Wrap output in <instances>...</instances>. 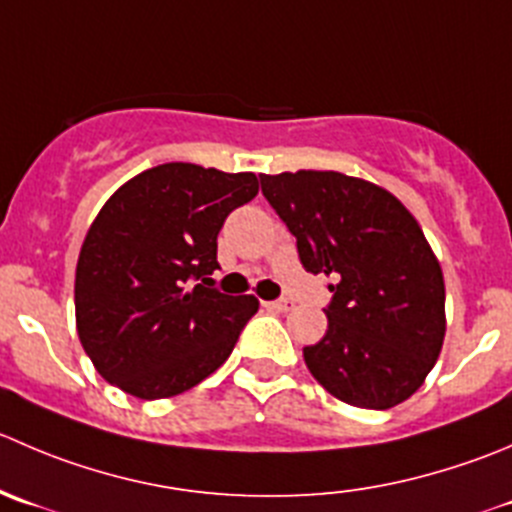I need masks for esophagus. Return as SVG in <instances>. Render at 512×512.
Listing matches in <instances>:
<instances>
[{"instance_id": "1", "label": "esophagus", "mask_w": 512, "mask_h": 512, "mask_svg": "<svg viewBox=\"0 0 512 512\" xmlns=\"http://www.w3.org/2000/svg\"><path fill=\"white\" fill-rule=\"evenodd\" d=\"M267 310H275V312H287L292 307V300H272V302H262Z\"/></svg>"}]
</instances>
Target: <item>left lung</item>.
Masks as SVG:
<instances>
[{
  "label": "left lung",
  "mask_w": 512,
  "mask_h": 512,
  "mask_svg": "<svg viewBox=\"0 0 512 512\" xmlns=\"http://www.w3.org/2000/svg\"><path fill=\"white\" fill-rule=\"evenodd\" d=\"M297 240L302 267L327 275V332L302 350L337 400L388 410L433 370L445 340V282L418 220L372 182L342 172L260 175Z\"/></svg>",
  "instance_id": "left-lung-1"
}]
</instances>
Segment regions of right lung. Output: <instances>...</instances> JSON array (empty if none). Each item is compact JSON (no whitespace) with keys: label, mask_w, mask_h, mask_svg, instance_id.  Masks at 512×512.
<instances>
[{"label":"right lung","mask_w":512,"mask_h":512,"mask_svg":"<svg viewBox=\"0 0 512 512\" xmlns=\"http://www.w3.org/2000/svg\"><path fill=\"white\" fill-rule=\"evenodd\" d=\"M252 172L167 162L124 182L84 237L74 312L99 375L140 400L195 388L230 357L257 312L252 295H222L217 235L257 195Z\"/></svg>","instance_id":"add662e5"}]
</instances>
